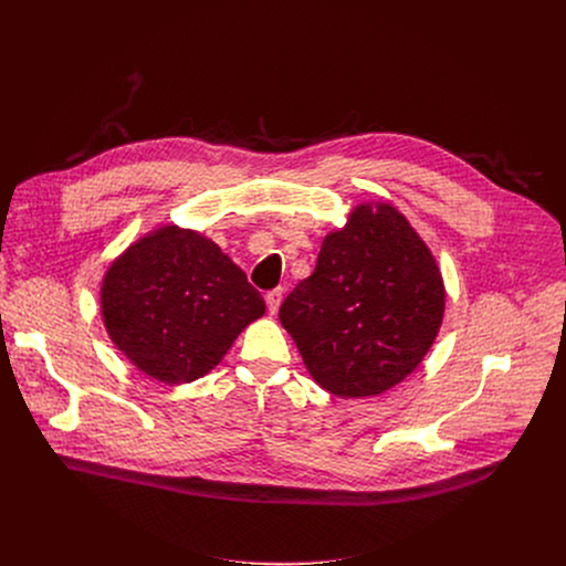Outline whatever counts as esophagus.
<instances>
[{
	"label": "esophagus",
	"mask_w": 566,
	"mask_h": 566,
	"mask_svg": "<svg viewBox=\"0 0 566 566\" xmlns=\"http://www.w3.org/2000/svg\"><path fill=\"white\" fill-rule=\"evenodd\" d=\"M282 289H275V291H269L266 293V306H269V313L271 315H275L277 313V308H280V304H282Z\"/></svg>",
	"instance_id": "obj_1"
}]
</instances>
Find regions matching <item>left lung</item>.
Here are the masks:
<instances>
[{
    "mask_svg": "<svg viewBox=\"0 0 566 566\" xmlns=\"http://www.w3.org/2000/svg\"><path fill=\"white\" fill-rule=\"evenodd\" d=\"M434 255L391 203H360L322 239L315 271L280 306L313 380L340 398L378 396L408 378L443 322Z\"/></svg>",
    "mask_w": 566,
    "mask_h": 566,
    "instance_id": "obj_1",
    "label": "left lung"
}]
</instances>
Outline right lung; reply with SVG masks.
<instances>
[{
	"label": "right lung",
	"mask_w": 566,
	"mask_h": 566,
	"mask_svg": "<svg viewBox=\"0 0 566 566\" xmlns=\"http://www.w3.org/2000/svg\"><path fill=\"white\" fill-rule=\"evenodd\" d=\"M101 311L112 343L132 365L181 385L217 367L266 304L212 239L160 226L112 262Z\"/></svg>",
	"instance_id": "add662e5"
}]
</instances>
